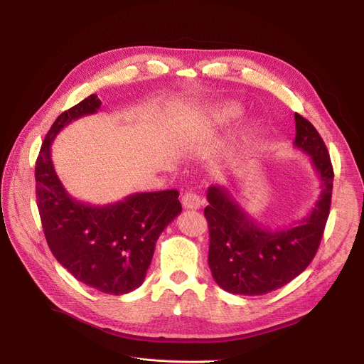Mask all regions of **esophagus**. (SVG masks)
<instances>
[{
	"label": "esophagus",
	"mask_w": 364,
	"mask_h": 364,
	"mask_svg": "<svg viewBox=\"0 0 364 364\" xmlns=\"http://www.w3.org/2000/svg\"><path fill=\"white\" fill-rule=\"evenodd\" d=\"M181 203L186 209H199L202 205V199L193 192H186L181 198Z\"/></svg>",
	"instance_id": "obj_1"
}]
</instances>
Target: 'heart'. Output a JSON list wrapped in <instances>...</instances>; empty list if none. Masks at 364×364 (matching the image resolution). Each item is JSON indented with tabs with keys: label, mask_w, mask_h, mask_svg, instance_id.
I'll list each match as a JSON object with an SVG mask.
<instances>
[{
	"label": "heart",
	"mask_w": 364,
	"mask_h": 364,
	"mask_svg": "<svg viewBox=\"0 0 364 364\" xmlns=\"http://www.w3.org/2000/svg\"><path fill=\"white\" fill-rule=\"evenodd\" d=\"M240 113V107L235 103H225V105H221L220 107H217L215 110V117L218 119H230V118H235L237 117V114Z\"/></svg>",
	"instance_id": "heart-1"
}]
</instances>
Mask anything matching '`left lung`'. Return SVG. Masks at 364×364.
<instances>
[{
	"instance_id": "left-lung-1",
	"label": "left lung",
	"mask_w": 364,
	"mask_h": 364,
	"mask_svg": "<svg viewBox=\"0 0 364 364\" xmlns=\"http://www.w3.org/2000/svg\"><path fill=\"white\" fill-rule=\"evenodd\" d=\"M294 146L310 156L321 181V192L311 211L298 223L269 228L255 221L236 200L232 190L211 186L205 218L209 227L208 264L221 289L235 295H264L288 284L313 261L326 225L333 168L320 134L295 113Z\"/></svg>"
}]
</instances>
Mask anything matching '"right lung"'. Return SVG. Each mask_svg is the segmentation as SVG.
<instances>
[{"label":"right lung","mask_w":364,"mask_h":364,"mask_svg":"<svg viewBox=\"0 0 364 364\" xmlns=\"http://www.w3.org/2000/svg\"><path fill=\"white\" fill-rule=\"evenodd\" d=\"M95 94L63 112L51 125L35 165L36 205L50 251L90 288L124 295L146 279L164 228L181 213L177 190L134 193L119 202L90 205L72 198L51 161V144L66 125L97 113Z\"/></svg>","instance_id":"obj_1"}]
</instances>
